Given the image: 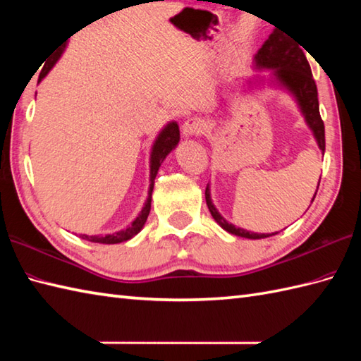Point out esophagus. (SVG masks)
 I'll use <instances>...</instances> for the list:
<instances>
[{"mask_svg": "<svg viewBox=\"0 0 361 361\" xmlns=\"http://www.w3.org/2000/svg\"><path fill=\"white\" fill-rule=\"evenodd\" d=\"M206 130V124L204 121L198 119V118H189L188 121H185V124L181 126V132L185 136H198L202 135Z\"/></svg>", "mask_w": 361, "mask_h": 361, "instance_id": "obj_1", "label": "esophagus"}]
</instances>
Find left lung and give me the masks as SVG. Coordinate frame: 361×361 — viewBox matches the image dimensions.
I'll return each mask as SVG.
<instances>
[{"label":"left lung","mask_w":361,"mask_h":361,"mask_svg":"<svg viewBox=\"0 0 361 361\" xmlns=\"http://www.w3.org/2000/svg\"><path fill=\"white\" fill-rule=\"evenodd\" d=\"M255 68L256 70H270L271 83H276L278 87L286 88L290 94H293V97L298 102L299 110H301L305 122H307L313 136H315L319 150L324 153V149H326L324 122L321 119V114H319L318 90H317L315 80H313L310 65L307 62V59H305L302 49L299 48L296 43L288 40V37L286 34L281 32L278 29H274L270 34V37H268L265 43L262 44V48H260L255 56ZM257 80L264 82V79H257ZM318 186H319V181H318ZM315 195H313V198H315ZM204 197H206V204H208L212 219L216 220L217 224L229 234L245 237V239H265V237L278 234V233L257 234L229 224V221L225 220V217H221V214L217 211L216 206H214L211 200L209 185L206 186Z\"/></svg>","instance_id":"left-lung-1"}]
</instances>
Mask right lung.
<instances>
[{"label":"right lung","mask_w":361,"mask_h":361,"mask_svg":"<svg viewBox=\"0 0 361 361\" xmlns=\"http://www.w3.org/2000/svg\"><path fill=\"white\" fill-rule=\"evenodd\" d=\"M73 35V34H71ZM71 35H68L65 38V42L57 46L54 52L51 54V57L48 62H46L42 68L40 75H38V82H40L46 74H48L52 66L57 63V60L62 57V54L66 48V40L70 38ZM180 142V128L178 124H176L175 121L169 122L167 126H164V128L161 130L159 135L157 136L155 142L152 145V152H150V186H149V195H147V200L144 203V208L141 209V212L137 214V217L132 221V225H128L126 229H121L118 233H113V234H106V235H87V234H80L82 239H85L88 242H94V243H106V245H111V243H121V242H127L135 237L137 233L141 231L145 220L149 217V212H150V204H152V192H153V185H155V178H157V173L159 171V166L163 164V161L166 159V157L171 153L176 145Z\"/></svg>","instance_id":"obj_1"}]
</instances>
